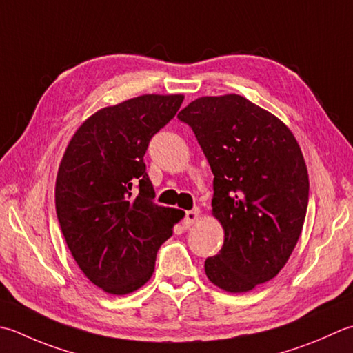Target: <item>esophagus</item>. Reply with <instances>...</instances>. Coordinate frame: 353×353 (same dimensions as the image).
<instances>
[{
	"instance_id": "1",
	"label": "esophagus",
	"mask_w": 353,
	"mask_h": 353,
	"mask_svg": "<svg viewBox=\"0 0 353 353\" xmlns=\"http://www.w3.org/2000/svg\"><path fill=\"white\" fill-rule=\"evenodd\" d=\"M199 214H200L199 208H194V210H191V211H186V212H185V217H183V220H182V225H183V228H190V226H192V223H194L196 220H197Z\"/></svg>"
}]
</instances>
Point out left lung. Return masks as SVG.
<instances>
[{
    "instance_id": "1",
    "label": "left lung",
    "mask_w": 353,
    "mask_h": 353,
    "mask_svg": "<svg viewBox=\"0 0 353 353\" xmlns=\"http://www.w3.org/2000/svg\"><path fill=\"white\" fill-rule=\"evenodd\" d=\"M194 131L214 174L212 214L225 230L205 272L228 292L272 280L291 257L305 223L309 177L289 128L243 96L192 101L177 114Z\"/></svg>"
}]
</instances>
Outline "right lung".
Here are the masks:
<instances>
[{"mask_svg": "<svg viewBox=\"0 0 353 353\" xmlns=\"http://www.w3.org/2000/svg\"><path fill=\"white\" fill-rule=\"evenodd\" d=\"M182 94H143L82 123L62 157L54 203L68 250L85 277L125 295L150 280L159 248L182 212L154 203L143 156L176 116Z\"/></svg>", "mask_w": 353, "mask_h": 353, "instance_id": "right-lung-1", "label": "right lung"}]
</instances>
